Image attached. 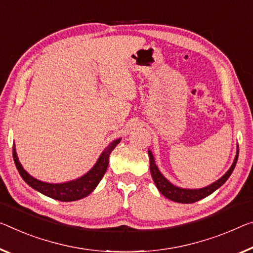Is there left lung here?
<instances>
[{
  "label": "left lung",
  "mask_w": 253,
  "mask_h": 253,
  "mask_svg": "<svg viewBox=\"0 0 253 253\" xmlns=\"http://www.w3.org/2000/svg\"><path fill=\"white\" fill-rule=\"evenodd\" d=\"M148 154H149V161H150V173H151V176H153L155 184L157 186V189L161 191L163 196L169 198V200L175 201V203H181V204L196 203V201L204 199V198L208 197L209 194H211L213 191H216V190L218 189L219 186L223 185L225 182L227 181V178L230 177L239 157V150H238V153H236V157L234 159V163H233L231 169H228L226 174L221 176L218 181L213 182L212 184L206 186V188H203V189L190 190V189H181V188H177L175 185L170 184L169 182L162 175V173L158 170L156 164H155L153 154H151L150 151H148Z\"/></svg>",
  "instance_id": "1"
}]
</instances>
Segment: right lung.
<instances>
[{
  "mask_svg": "<svg viewBox=\"0 0 253 253\" xmlns=\"http://www.w3.org/2000/svg\"><path fill=\"white\" fill-rule=\"evenodd\" d=\"M120 140L121 139L114 140V141L103 151L99 159L97 161L96 165L89 170L86 175L78 178V180L67 182V183H61V184L45 183V182L36 180L35 177L30 176L29 174L23 169V167L21 166L20 163H19L14 147H13L12 155H13L14 164L17 166L19 174H20L21 177L25 180L27 184H29L35 190H37V191H40L41 193L45 194V196H47L49 198H53V199L55 200L75 201V200H79V199H83L84 197H87L88 194L94 191V189L98 185L99 181L102 180V177L104 176V174L107 169L110 154L112 153V150L115 148L116 145H119Z\"/></svg>",
  "mask_w": 253,
  "mask_h": 253,
  "instance_id": "add662e5",
  "label": "right lung"
}]
</instances>
